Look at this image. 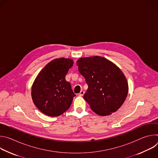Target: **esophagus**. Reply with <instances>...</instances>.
<instances>
[{
	"label": "esophagus",
	"mask_w": 158,
	"mask_h": 158,
	"mask_svg": "<svg viewBox=\"0 0 158 158\" xmlns=\"http://www.w3.org/2000/svg\"><path fill=\"white\" fill-rule=\"evenodd\" d=\"M84 91H81L80 92V93H79V96H84Z\"/></svg>",
	"instance_id": "1"
}]
</instances>
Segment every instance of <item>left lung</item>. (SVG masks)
Returning <instances> with one entry per match:
<instances>
[{"label": "left lung", "mask_w": 158, "mask_h": 158, "mask_svg": "<svg viewBox=\"0 0 158 158\" xmlns=\"http://www.w3.org/2000/svg\"><path fill=\"white\" fill-rule=\"evenodd\" d=\"M77 65L88 85L84 99L99 116H108L123 104L128 83L123 73L113 62L101 56L82 57Z\"/></svg>", "instance_id": "1"}]
</instances>
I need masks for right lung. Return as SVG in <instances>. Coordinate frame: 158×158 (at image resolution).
Masks as SVG:
<instances>
[{
  "label": "right lung",
  "mask_w": 158,
  "mask_h": 158,
  "mask_svg": "<svg viewBox=\"0 0 158 158\" xmlns=\"http://www.w3.org/2000/svg\"><path fill=\"white\" fill-rule=\"evenodd\" d=\"M73 64L71 59H54L36 77L31 96L33 102L42 113L59 116L70 107L76 95L65 77Z\"/></svg>",
  "instance_id": "add662e5"
}]
</instances>
